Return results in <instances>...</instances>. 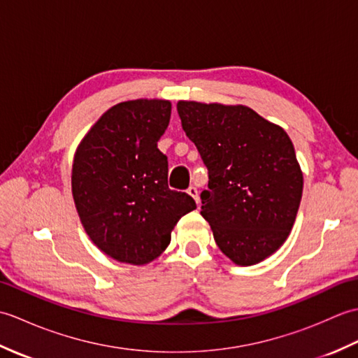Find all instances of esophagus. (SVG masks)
<instances>
[{
    "label": "esophagus",
    "instance_id": "34e87169",
    "mask_svg": "<svg viewBox=\"0 0 358 358\" xmlns=\"http://www.w3.org/2000/svg\"><path fill=\"white\" fill-rule=\"evenodd\" d=\"M187 194L192 196V199L196 201V204H200V195H199V189L195 186H189L187 187Z\"/></svg>",
    "mask_w": 358,
    "mask_h": 358
}]
</instances>
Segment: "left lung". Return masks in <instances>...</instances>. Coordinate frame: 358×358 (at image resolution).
Instances as JSON below:
<instances>
[{"mask_svg":"<svg viewBox=\"0 0 358 358\" xmlns=\"http://www.w3.org/2000/svg\"><path fill=\"white\" fill-rule=\"evenodd\" d=\"M181 126L208 167L203 218L234 263L275 252L295 222L303 175L283 129L246 106L178 101Z\"/></svg>","mask_w":358,"mask_h":358,"instance_id":"obj_1","label":"left lung"}]
</instances>
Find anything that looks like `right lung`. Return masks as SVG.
Returning <instances> with one entry per match:
<instances>
[{
  "instance_id": "right-lung-1",
  "label": "right lung",
  "mask_w": 358,
  "mask_h": 358,
  "mask_svg": "<svg viewBox=\"0 0 358 358\" xmlns=\"http://www.w3.org/2000/svg\"><path fill=\"white\" fill-rule=\"evenodd\" d=\"M171 103L113 106L83 138L73 158L72 194L83 226L106 255L146 264L171 243L178 220L196 208L167 186V157L157 148Z\"/></svg>"
}]
</instances>
